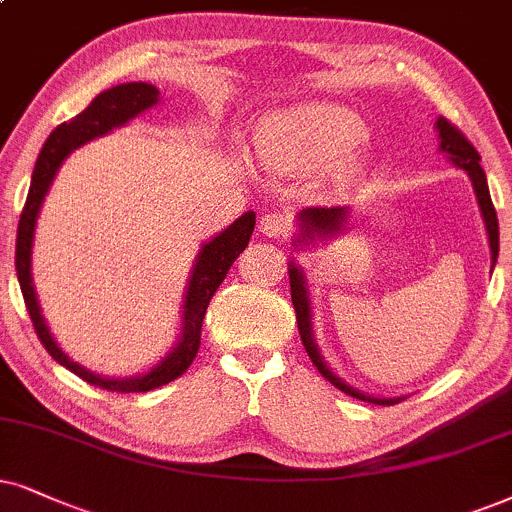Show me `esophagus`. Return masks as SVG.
Returning a JSON list of instances; mask_svg holds the SVG:
<instances>
[{"instance_id":"1","label":"esophagus","mask_w":512,"mask_h":512,"mask_svg":"<svg viewBox=\"0 0 512 512\" xmlns=\"http://www.w3.org/2000/svg\"><path fill=\"white\" fill-rule=\"evenodd\" d=\"M260 231L269 238H286L290 234V219L281 212H267L260 219Z\"/></svg>"}]
</instances>
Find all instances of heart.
I'll return each instance as SVG.
<instances>
[{"label":"heart","instance_id":"1","mask_svg":"<svg viewBox=\"0 0 512 512\" xmlns=\"http://www.w3.org/2000/svg\"><path fill=\"white\" fill-rule=\"evenodd\" d=\"M366 125L352 108L314 101L271 113L255 134L260 163L278 174L338 170L345 177L364 172L357 148Z\"/></svg>","mask_w":512,"mask_h":512}]
</instances>
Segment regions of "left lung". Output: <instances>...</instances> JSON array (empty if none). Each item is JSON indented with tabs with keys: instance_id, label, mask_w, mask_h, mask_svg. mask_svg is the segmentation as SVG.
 I'll return each instance as SVG.
<instances>
[{
	"instance_id": "1",
	"label": "left lung",
	"mask_w": 512,
	"mask_h": 512,
	"mask_svg": "<svg viewBox=\"0 0 512 512\" xmlns=\"http://www.w3.org/2000/svg\"><path fill=\"white\" fill-rule=\"evenodd\" d=\"M437 129V139H439V151L446 155L451 165L458 167L468 174L472 181V191H475L477 205H480L482 219H484V229H487V238H489V250H491V271L496 267V257H498V219H496V210L494 203H491L489 196V184H487V174H484L482 165H480V153L472 148L468 139L463 137L458 129L446 122L444 118H437L435 122ZM349 222H352V210L349 205H342V208H304L297 212V234L293 236V245L297 250L312 248L316 241L326 243L331 238L345 234L349 229ZM288 276H290V297H293V307H295V316H297V328H300L302 335V345L307 349L309 359L312 364L319 368V373L326 380L342 390L349 397H357L364 401H371V404H397V401L404 399V394L399 397H375V394H366L361 392L359 387L349 385L347 380H342L338 373L333 371L331 366L326 364L323 359L319 345H316L314 338V319H312V293H309V283H307V274H304L302 264H295L293 260L288 262Z\"/></svg>"
}]
</instances>
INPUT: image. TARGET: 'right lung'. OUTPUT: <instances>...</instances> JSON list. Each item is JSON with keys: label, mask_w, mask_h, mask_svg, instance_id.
I'll return each mask as SVG.
<instances>
[{"label": "right lung", "mask_w": 512, "mask_h": 512, "mask_svg": "<svg viewBox=\"0 0 512 512\" xmlns=\"http://www.w3.org/2000/svg\"><path fill=\"white\" fill-rule=\"evenodd\" d=\"M160 101V89H155L148 82H127L118 84V87L106 89L96 99L89 103L80 115H75L73 120L58 125L54 132L49 134V139L44 141L40 155H37L35 170H32L30 179V191L25 198V208L21 212V222H18V236H16V276L21 283V293L28 307V314L35 326L37 338L42 340V345L51 354V359H56L58 364L66 366L68 371L80 375L82 380H87L89 385L103 387V390L111 392H148L155 387H163L172 383L174 378H179L186 368L191 366V361L196 359L198 347H200V328H203L205 312H208V304L212 295L217 293L219 283L224 281V276L229 274L231 264L236 262V257L241 255L248 245L252 229H255V212L248 210L236 219L234 224L226 226L224 231H219L217 236H212L210 241L200 245L196 262H193L189 283L184 290V302H181V323H179V335L177 342L170 347V352L155 366L148 368L146 373L132 375V378H108V375H99L82 364H77L58 347V342L51 335L47 321L42 316L40 300H37L35 283H32V243H35V226L37 217H40L42 203L47 198V193L54 184V177L61 170L63 160L68 158L75 148L87 144V141L99 139L103 134L113 132L122 125H127L129 120L139 118L141 113H146L148 108H153Z\"/></svg>", "instance_id": "obj_1"}]
</instances>
